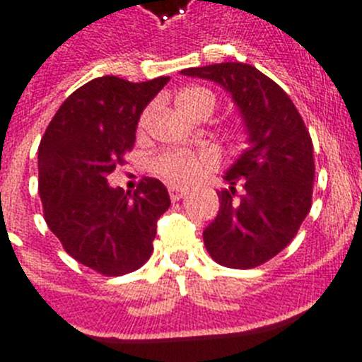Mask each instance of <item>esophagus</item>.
<instances>
[{
  "label": "esophagus",
  "instance_id": "obj_1",
  "mask_svg": "<svg viewBox=\"0 0 362 362\" xmlns=\"http://www.w3.org/2000/svg\"><path fill=\"white\" fill-rule=\"evenodd\" d=\"M168 194H170V199L172 201H179L181 197L187 196V188H181V187H168Z\"/></svg>",
  "mask_w": 362,
  "mask_h": 362
}]
</instances>
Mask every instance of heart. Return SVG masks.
<instances>
[{
    "instance_id": "obj_1",
    "label": "heart",
    "mask_w": 362,
    "mask_h": 362,
    "mask_svg": "<svg viewBox=\"0 0 362 362\" xmlns=\"http://www.w3.org/2000/svg\"><path fill=\"white\" fill-rule=\"evenodd\" d=\"M175 105H177V110L187 117L199 116V114H206V117H210L216 108V95L201 86H190L175 98ZM150 110H146L139 121L141 129L146 124ZM212 168V156L206 152H194V150H168L152 159V170L174 187L194 183L204 174H209Z\"/></svg>"
}]
</instances>
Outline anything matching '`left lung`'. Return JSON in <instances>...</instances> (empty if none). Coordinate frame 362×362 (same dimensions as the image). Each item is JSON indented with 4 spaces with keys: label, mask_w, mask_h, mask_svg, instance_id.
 Wrapping results in <instances>:
<instances>
[{
    "label": "left lung",
    "mask_w": 362,
    "mask_h": 362,
    "mask_svg": "<svg viewBox=\"0 0 362 362\" xmlns=\"http://www.w3.org/2000/svg\"><path fill=\"white\" fill-rule=\"evenodd\" d=\"M217 83L232 95L248 132V148L230 166L217 192L219 212L203 232L216 263L255 268L292 243L312 209L313 145L288 94L246 63L181 70Z\"/></svg>",
    "instance_id": "8db88e82"
}]
</instances>
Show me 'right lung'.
Returning a JSON list of instances; mask_svg holds the SVG:
<instances>
[{
  "label": "right lung",
  "mask_w": 362,
  "mask_h": 362,
  "mask_svg": "<svg viewBox=\"0 0 362 362\" xmlns=\"http://www.w3.org/2000/svg\"><path fill=\"white\" fill-rule=\"evenodd\" d=\"M168 79H92L63 101L41 137L45 221L66 254L103 276H123L148 261L158 219L170 206L159 179L143 177L134 194L107 181L132 150L139 116Z\"/></svg>",
  "instance_id": "add662e5"
}]
</instances>
